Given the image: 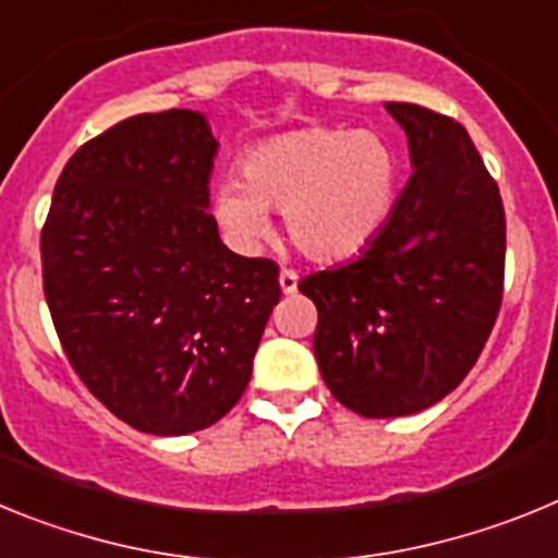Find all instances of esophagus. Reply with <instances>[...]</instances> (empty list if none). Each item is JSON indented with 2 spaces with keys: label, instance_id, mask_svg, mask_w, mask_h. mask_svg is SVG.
Here are the masks:
<instances>
[{
  "label": "esophagus",
  "instance_id": "34e87169",
  "mask_svg": "<svg viewBox=\"0 0 558 558\" xmlns=\"http://www.w3.org/2000/svg\"><path fill=\"white\" fill-rule=\"evenodd\" d=\"M279 288H282V293H295V288H299V274L284 268L282 274H279Z\"/></svg>",
  "mask_w": 558,
  "mask_h": 558
}]
</instances>
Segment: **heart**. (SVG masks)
<instances>
[{"instance_id":"b5f03b06","label":"heart","mask_w":558,"mask_h":558,"mask_svg":"<svg viewBox=\"0 0 558 558\" xmlns=\"http://www.w3.org/2000/svg\"><path fill=\"white\" fill-rule=\"evenodd\" d=\"M240 181L209 192L211 218L236 248L270 231L282 209L290 243L315 263L360 254L391 218L399 192L397 150L374 131L295 128L256 142L240 156Z\"/></svg>"}]
</instances>
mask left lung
<instances>
[{
  "label": "left lung",
  "mask_w": 558,
  "mask_h": 558,
  "mask_svg": "<svg viewBox=\"0 0 558 558\" xmlns=\"http://www.w3.org/2000/svg\"><path fill=\"white\" fill-rule=\"evenodd\" d=\"M413 175L352 263L299 282L318 307L313 349L332 397L368 418L436 405L475 366L502 299L506 215L470 133L386 102Z\"/></svg>",
  "instance_id": "8db88e82"
}]
</instances>
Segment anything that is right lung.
Wrapping results in <instances>:
<instances>
[{
	"label": "right lung",
	"mask_w": 558,
	"mask_h": 558,
	"mask_svg": "<svg viewBox=\"0 0 558 558\" xmlns=\"http://www.w3.org/2000/svg\"><path fill=\"white\" fill-rule=\"evenodd\" d=\"M218 140L201 111L140 113L66 161L41 231L44 295L69 363L153 436L223 418L251 379L279 268L220 243Z\"/></svg>",
	"instance_id": "right-lung-1"
}]
</instances>
